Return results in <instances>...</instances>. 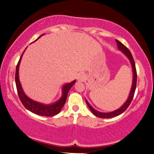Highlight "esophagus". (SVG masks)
Here are the masks:
<instances>
[{"instance_id": "1", "label": "esophagus", "mask_w": 154, "mask_h": 154, "mask_svg": "<svg viewBox=\"0 0 154 154\" xmlns=\"http://www.w3.org/2000/svg\"><path fill=\"white\" fill-rule=\"evenodd\" d=\"M77 79L79 80V81H82V82L84 81V80H86L85 75H84L83 74V73H80V74L78 75Z\"/></svg>"}]
</instances>
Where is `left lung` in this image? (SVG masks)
<instances>
[{
    "mask_svg": "<svg viewBox=\"0 0 154 154\" xmlns=\"http://www.w3.org/2000/svg\"><path fill=\"white\" fill-rule=\"evenodd\" d=\"M116 43H117L118 47L120 50L122 51V52L124 54L127 56L128 58H129L130 61L131 63L132 67H133V85H132V88L131 90V92H130V95L128 96V98L125 103L123 104V106L121 107H120L119 109L115 110V111L112 112H109V113H103V112H100L96 111V109H94L93 108L89 103H88V101L86 100V103L87 104L88 107H89V109H91V111L92 112V113L94 114L95 116H98L99 118H103V119H108V118H113L115 117L116 116L120 115L121 114H122L123 112L125 111L128 106L131 104L132 100H133V97H134V94H135V89H136V85H137V70H136V68H135V61H134L133 57L132 56L131 51H129V49L127 48L124 45H123L120 41H119L117 40H116Z\"/></svg>",
    "mask_w": 154,
    "mask_h": 154,
    "instance_id": "8db88e82",
    "label": "left lung"
}]
</instances>
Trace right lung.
Here are the masks:
<instances>
[{"label": "right lung", "mask_w": 154, "mask_h": 154, "mask_svg": "<svg viewBox=\"0 0 154 154\" xmlns=\"http://www.w3.org/2000/svg\"><path fill=\"white\" fill-rule=\"evenodd\" d=\"M42 35H41L40 37ZM40 37H39V38H40ZM23 52H24V51H23ZM23 52L22 53V54H21L20 59H19L18 63L17 65L16 72H15V82H16L17 90V93H18L19 98L20 99L21 103L23 104V105L28 110H29V111H31L34 114H38V115L45 116H52L56 115V114L59 113L60 110H61L63 106L64 105V104L66 101L67 96H68L69 91H70V88L74 85V84L76 81L74 80V81L71 82V83L65 84V85L63 86L62 88L63 93L61 98L58 100V101L55 102L54 103L51 104V105H44V104L38 103V102H35L33 100L30 99L29 97L26 96V95L24 94V92L23 91V89L22 88H21L20 82H19V66Z\"/></svg>", "instance_id": "obj_1"}]
</instances>
